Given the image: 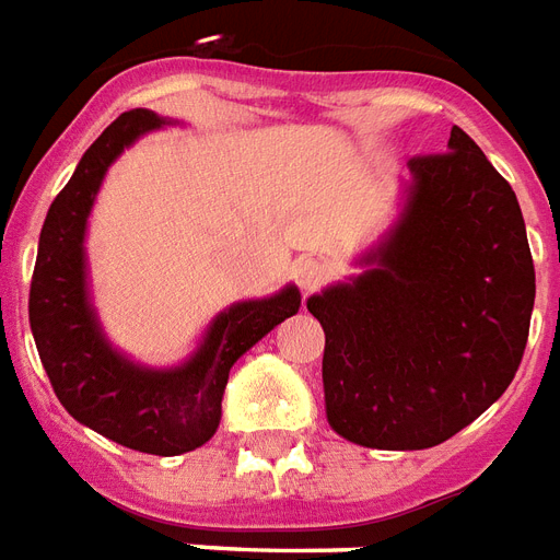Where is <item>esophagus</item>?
Segmentation results:
<instances>
[{
	"label": "esophagus",
	"instance_id": "1",
	"mask_svg": "<svg viewBox=\"0 0 560 560\" xmlns=\"http://www.w3.org/2000/svg\"><path fill=\"white\" fill-rule=\"evenodd\" d=\"M293 279H296L299 290L308 296V293H314L328 279V267L323 261H317V258H299L293 264Z\"/></svg>",
	"mask_w": 560,
	"mask_h": 560
}]
</instances>
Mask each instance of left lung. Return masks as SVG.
<instances>
[{
	"mask_svg": "<svg viewBox=\"0 0 560 560\" xmlns=\"http://www.w3.org/2000/svg\"><path fill=\"white\" fill-rule=\"evenodd\" d=\"M408 161L399 220L366 270L308 299L326 331L328 425L370 450H429L485 413L517 373L535 264L517 194L458 126Z\"/></svg>",
	"mask_w": 560,
	"mask_h": 560,
	"instance_id": "8db88e82",
	"label": "left lung"
}]
</instances>
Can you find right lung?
I'll use <instances>...</instances> for the list:
<instances>
[{"instance_id": "add662e5", "label": "right lung", "mask_w": 560, "mask_h": 560, "mask_svg": "<svg viewBox=\"0 0 560 560\" xmlns=\"http://www.w3.org/2000/svg\"><path fill=\"white\" fill-rule=\"evenodd\" d=\"M161 126L166 119L155 110H126L81 155L43 223L28 323L43 370L70 417L128 450L182 455L199 450L217 432L234 361L293 317L302 296L288 284L276 296L220 311L194 355L170 370L135 364L110 347L88 290V217L108 166L140 135Z\"/></svg>"}]
</instances>
